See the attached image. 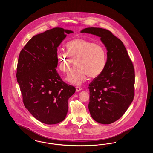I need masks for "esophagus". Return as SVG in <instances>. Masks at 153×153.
Returning <instances> with one entry per match:
<instances>
[{
	"label": "esophagus",
	"instance_id": "34e87169",
	"mask_svg": "<svg viewBox=\"0 0 153 153\" xmlns=\"http://www.w3.org/2000/svg\"><path fill=\"white\" fill-rule=\"evenodd\" d=\"M82 87H76V90L77 92H78V91H81V90H82Z\"/></svg>",
	"mask_w": 153,
	"mask_h": 153
}]
</instances>
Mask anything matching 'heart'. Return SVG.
Returning <instances> with one entry per match:
<instances>
[{
  "instance_id": "obj_1",
  "label": "heart",
  "mask_w": 153,
  "mask_h": 153,
  "mask_svg": "<svg viewBox=\"0 0 153 153\" xmlns=\"http://www.w3.org/2000/svg\"><path fill=\"white\" fill-rule=\"evenodd\" d=\"M68 53L59 51L57 55L60 71L68 72L74 63L76 67L67 77V80L75 85H80L89 76L95 79L100 76L106 65V51L100 44L77 39L66 45Z\"/></svg>"
}]
</instances>
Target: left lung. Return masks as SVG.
I'll use <instances>...</instances> for the list:
<instances>
[{
    "mask_svg": "<svg viewBox=\"0 0 153 153\" xmlns=\"http://www.w3.org/2000/svg\"><path fill=\"white\" fill-rule=\"evenodd\" d=\"M81 33L100 37L107 49L104 70L88 87V108L95 121L109 124L123 115L134 99V67L122 41L109 30L88 27Z\"/></svg>",
    "mask_w": 153,
    "mask_h": 153,
    "instance_id": "obj_1",
    "label": "left lung"
}]
</instances>
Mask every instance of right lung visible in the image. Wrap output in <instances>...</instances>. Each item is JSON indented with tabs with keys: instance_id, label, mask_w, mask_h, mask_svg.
<instances>
[{
	"instance_id": "right-lung-1",
	"label": "right lung",
	"mask_w": 153,
	"mask_h": 153,
	"mask_svg": "<svg viewBox=\"0 0 153 153\" xmlns=\"http://www.w3.org/2000/svg\"><path fill=\"white\" fill-rule=\"evenodd\" d=\"M73 31L60 27L33 36L20 52L16 76L25 107L37 120L46 124L65 118L68 99L76 88L65 83L56 67L57 48Z\"/></svg>"
}]
</instances>
